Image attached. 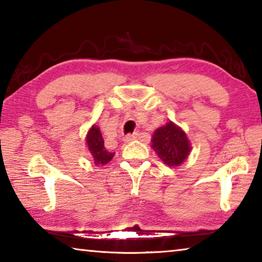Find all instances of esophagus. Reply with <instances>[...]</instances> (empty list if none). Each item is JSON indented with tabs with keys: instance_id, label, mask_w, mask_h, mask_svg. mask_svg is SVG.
<instances>
[{
	"instance_id": "1",
	"label": "esophagus",
	"mask_w": 262,
	"mask_h": 262,
	"mask_svg": "<svg viewBox=\"0 0 262 262\" xmlns=\"http://www.w3.org/2000/svg\"><path fill=\"white\" fill-rule=\"evenodd\" d=\"M137 136H139V134H137V133H133V134H127L125 137H123V141H125V142H130L133 140L137 139Z\"/></svg>"
}]
</instances>
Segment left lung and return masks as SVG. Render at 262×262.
I'll use <instances>...</instances> for the list:
<instances>
[{"instance_id": "8db88e82", "label": "left lung", "mask_w": 262, "mask_h": 262, "mask_svg": "<svg viewBox=\"0 0 262 262\" xmlns=\"http://www.w3.org/2000/svg\"><path fill=\"white\" fill-rule=\"evenodd\" d=\"M151 147L168 166H178L189 155V142L185 133L171 121L154 133Z\"/></svg>"}]
</instances>
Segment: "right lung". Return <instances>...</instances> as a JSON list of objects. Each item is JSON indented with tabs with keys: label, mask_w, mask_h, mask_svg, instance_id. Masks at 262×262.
I'll return each mask as SVG.
<instances>
[{
	"label": "right lung",
	"mask_w": 262,
	"mask_h": 262,
	"mask_svg": "<svg viewBox=\"0 0 262 262\" xmlns=\"http://www.w3.org/2000/svg\"><path fill=\"white\" fill-rule=\"evenodd\" d=\"M86 144L96 165H105L113 158L114 152H108L104 145V140L98 127L92 126L88 133Z\"/></svg>",
	"instance_id": "add662e5"
}]
</instances>
